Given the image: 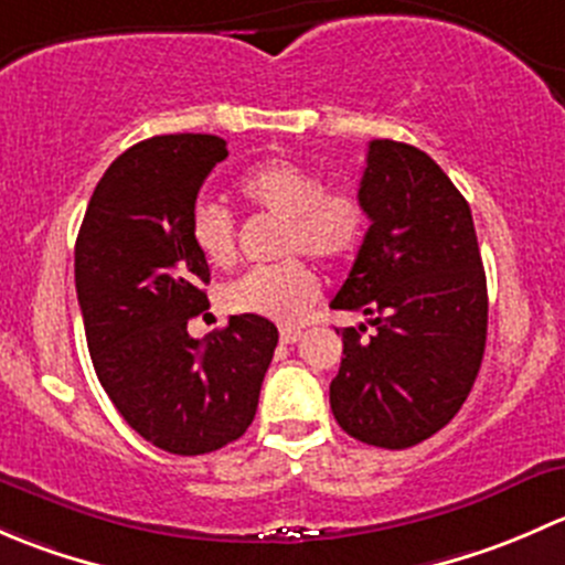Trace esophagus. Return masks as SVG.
Returning a JSON list of instances; mask_svg holds the SVG:
<instances>
[{
	"mask_svg": "<svg viewBox=\"0 0 565 565\" xmlns=\"http://www.w3.org/2000/svg\"><path fill=\"white\" fill-rule=\"evenodd\" d=\"M278 335H281L284 344H295V341L303 339V330H300V328H289V324H287V328L278 330Z\"/></svg>",
	"mask_w": 565,
	"mask_h": 565,
	"instance_id": "obj_1",
	"label": "esophagus"
}]
</instances>
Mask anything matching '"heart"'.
<instances>
[{"mask_svg": "<svg viewBox=\"0 0 565 565\" xmlns=\"http://www.w3.org/2000/svg\"><path fill=\"white\" fill-rule=\"evenodd\" d=\"M237 191L248 204L284 221L278 254L306 250L317 259H341L358 248L366 232V207L352 188H324L322 177L295 161L273 158L248 169ZM188 230L204 262L226 267L235 259V218L226 207L196 202ZM317 295L319 281L303 256L250 267L221 289V300L235 315L287 324L309 315Z\"/></svg>", "mask_w": 565, "mask_h": 565, "instance_id": "b5f03b06", "label": "heart"}]
</instances>
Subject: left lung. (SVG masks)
Listing matches in <instances>:
<instances>
[{
    "mask_svg": "<svg viewBox=\"0 0 565 565\" xmlns=\"http://www.w3.org/2000/svg\"><path fill=\"white\" fill-rule=\"evenodd\" d=\"M358 196L372 226L330 309L361 311L374 333L341 330L330 409L350 437L398 451L440 431L476 383L487 276L470 204L424 150L369 141Z\"/></svg>",
    "mask_w": 565,
    "mask_h": 565,
    "instance_id": "8db88e82",
    "label": "left lung"
}]
</instances>
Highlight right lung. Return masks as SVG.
<instances>
[{
	"label": "right lung",
	"mask_w": 565,
	"mask_h": 565,
	"mask_svg": "<svg viewBox=\"0 0 565 565\" xmlns=\"http://www.w3.org/2000/svg\"><path fill=\"white\" fill-rule=\"evenodd\" d=\"M210 134L152 136L100 177L76 241V295L100 385L128 426L177 457L246 435L278 330L230 317L207 339L188 319L210 309V267L191 243V210L215 163Z\"/></svg>",
	"instance_id": "obj_1"
}]
</instances>
